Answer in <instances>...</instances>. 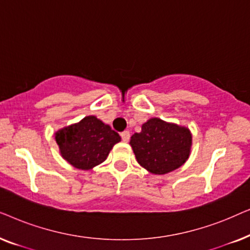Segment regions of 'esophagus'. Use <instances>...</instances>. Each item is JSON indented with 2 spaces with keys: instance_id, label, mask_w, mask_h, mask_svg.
<instances>
[{
  "instance_id": "esophagus-1",
  "label": "esophagus",
  "mask_w": 250,
  "mask_h": 250,
  "mask_svg": "<svg viewBox=\"0 0 250 250\" xmlns=\"http://www.w3.org/2000/svg\"><path fill=\"white\" fill-rule=\"evenodd\" d=\"M121 136H122L123 141L128 142V140H129V132L128 131H124L123 133H121Z\"/></svg>"
}]
</instances>
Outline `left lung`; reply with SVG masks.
<instances>
[{
    "instance_id": "obj_1",
    "label": "left lung",
    "mask_w": 250,
    "mask_h": 250,
    "mask_svg": "<svg viewBox=\"0 0 250 250\" xmlns=\"http://www.w3.org/2000/svg\"><path fill=\"white\" fill-rule=\"evenodd\" d=\"M136 162L155 175L173 172L189 159L192 134L186 126L153 117L129 141Z\"/></svg>"
}]
</instances>
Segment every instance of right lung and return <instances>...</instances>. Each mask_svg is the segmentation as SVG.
Listing matches in <instances>:
<instances>
[{
    "label": "right lung",
    "instance_id": "right-lung-1",
    "mask_svg": "<svg viewBox=\"0 0 250 250\" xmlns=\"http://www.w3.org/2000/svg\"><path fill=\"white\" fill-rule=\"evenodd\" d=\"M54 139L62 158L77 169L90 170L104 163L116 143L118 133L95 116L58 129Z\"/></svg>",
    "mask_w": 250,
    "mask_h": 250
}]
</instances>
